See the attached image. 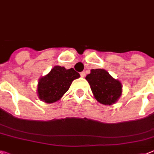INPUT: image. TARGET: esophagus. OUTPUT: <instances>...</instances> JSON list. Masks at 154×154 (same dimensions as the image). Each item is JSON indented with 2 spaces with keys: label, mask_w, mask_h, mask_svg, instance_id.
Returning <instances> with one entry per match:
<instances>
[{
  "label": "esophagus",
  "mask_w": 154,
  "mask_h": 154,
  "mask_svg": "<svg viewBox=\"0 0 154 154\" xmlns=\"http://www.w3.org/2000/svg\"><path fill=\"white\" fill-rule=\"evenodd\" d=\"M81 77H85V72H81Z\"/></svg>",
  "instance_id": "34e87169"
}]
</instances>
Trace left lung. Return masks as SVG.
Returning a JSON list of instances; mask_svg holds the SVG:
<instances>
[{
  "label": "left lung",
  "instance_id": "left-lung-1",
  "mask_svg": "<svg viewBox=\"0 0 154 154\" xmlns=\"http://www.w3.org/2000/svg\"><path fill=\"white\" fill-rule=\"evenodd\" d=\"M85 79L89 84L93 97L103 105L116 103L122 96V83L103 69H92Z\"/></svg>",
  "mask_w": 154,
  "mask_h": 154
}]
</instances>
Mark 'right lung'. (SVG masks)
I'll use <instances>...</instances> for the list:
<instances>
[{
	"label": "right lung",
	"mask_w": 154,
	"mask_h": 154,
	"mask_svg": "<svg viewBox=\"0 0 154 154\" xmlns=\"http://www.w3.org/2000/svg\"><path fill=\"white\" fill-rule=\"evenodd\" d=\"M79 77V73L73 68L66 69L63 66H54L47 75L38 80V99L47 103L57 102L68 91L73 81Z\"/></svg>",
	"instance_id": "1"
}]
</instances>
